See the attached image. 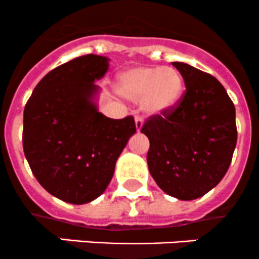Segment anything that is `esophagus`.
I'll return each mask as SVG.
<instances>
[{
  "label": "esophagus",
  "mask_w": 259,
  "mask_h": 259,
  "mask_svg": "<svg viewBox=\"0 0 259 259\" xmlns=\"http://www.w3.org/2000/svg\"><path fill=\"white\" fill-rule=\"evenodd\" d=\"M135 122H136V128H137V131H140L141 128H142V126H143V118H142V117L136 116Z\"/></svg>",
  "instance_id": "obj_1"
}]
</instances>
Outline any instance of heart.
Masks as SVG:
<instances>
[{
	"label": "heart",
	"instance_id": "1",
	"mask_svg": "<svg viewBox=\"0 0 259 259\" xmlns=\"http://www.w3.org/2000/svg\"><path fill=\"white\" fill-rule=\"evenodd\" d=\"M183 89L181 74L167 66H135L122 71L116 83L121 97L130 101L142 99V108L148 114H162L174 108Z\"/></svg>",
	"mask_w": 259,
	"mask_h": 259
}]
</instances>
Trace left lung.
<instances>
[{"label":"left lung","mask_w":259,"mask_h":259,"mask_svg":"<svg viewBox=\"0 0 259 259\" xmlns=\"http://www.w3.org/2000/svg\"><path fill=\"white\" fill-rule=\"evenodd\" d=\"M186 91L178 104L146 119L147 163L161 190L180 200L205 195L220 183L237 145L235 108L213 75L185 63H172Z\"/></svg>","instance_id":"8db88e82"}]
</instances>
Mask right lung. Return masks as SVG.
Instances as JSON below:
<instances>
[{"instance_id":"obj_1","label":"right lung","mask_w":259,"mask_h":259,"mask_svg":"<svg viewBox=\"0 0 259 259\" xmlns=\"http://www.w3.org/2000/svg\"><path fill=\"white\" fill-rule=\"evenodd\" d=\"M107 70L106 56L73 59L49 71L25 106V157L40 185L66 203L85 204L104 193L136 133L132 116L108 118L94 104L93 83Z\"/></svg>"}]
</instances>
